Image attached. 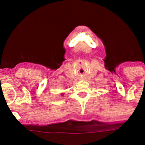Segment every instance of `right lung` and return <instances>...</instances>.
I'll list each match as a JSON object with an SVG mask.
<instances>
[{"instance_id": "obj_1", "label": "right lung", "mask_w": 145, "mask_h": 145, "mask_svg": "<svg viewBox=\"0 0 145 145\" xmlns=\"http://www.w3.org/2000/svg\"><path fill=\"white\" fill-rule=\"evenodd\" d=\"M61 96H63V95H64V93H61Z\"/></svg>"}]
</instances>
